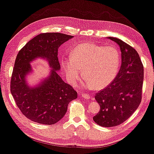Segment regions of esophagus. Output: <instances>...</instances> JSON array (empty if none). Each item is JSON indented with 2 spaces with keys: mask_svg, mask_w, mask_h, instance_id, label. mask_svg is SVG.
I'll return each instance as SVG.
<instances>
[{
  "mask_svg": "<svg viewBox=\"0 0 154 154\" xmlns=\"http://www.w3.org/2000/svg\"><path fill=\"white\" fill-rule=\"evenodd\" d=\"M80 96L82 98H85L86 100H88V99H91V96H90L89 94H82Z\"/></svg>",
  "mask_w": 154,
  "mask_h": 154,
  "instance_id": "34e87169",
  "label": "esophagus"
}]
</instances>
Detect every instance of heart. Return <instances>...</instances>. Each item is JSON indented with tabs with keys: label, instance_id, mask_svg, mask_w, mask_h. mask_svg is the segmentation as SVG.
<instances>
[{
	"label": "heart",
	"instance_id": "heart-1",
	"mask_svg": "<svg viewBox=\"0 0 154 154\" xmlns=\"http://www.w3.org/2000/svg\"><path fill=\"white\" fill-rule=\"evenodd\" d=\"M67 80L76 85L82 78L80 69L85 78L84 87L101 89L115 79L120 63V53L112 46H99L84 43L75 46L71 56L61 60Z\"/></svg>",
	"mask_w": 154,
	"mask_h": 154
}]
</instances>
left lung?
<instances>
[{
  "label": "left lung",
  "instance_id": "1",
  "mask_svg": "<svg viewBox=\"0 0 154 154\" xmlns=\"http://www.w3.org/2000/svg\"><path fill=\"white\" fill-rule=\"evenodd\" d=\"M108 38L120 47L122 64L112 83L95 96L101 108L93 120L105 128L122 124L134 113L141 103L144 80V67L137 51L118 38Z\"/></svg>",
  "mask_w": 154,
  "mask_h": 154
}]
</instances>
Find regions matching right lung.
<instances>
[{
  "label": "right lung",
  "mask_w": 154,
  "mask_h": 154,
  "mask_svg": "<svg viewBox=\"0 0 154 154\" xmlns=\"http://www.w3.org/2000/svg\"><path fill=\"white\" fill-rule=\"evenodd\" d=\"M73 36L62 33H44L30 40L19 51L16 58L10 84V91L22 114L32 121L53 125L66 113L69 102L77 93L58 75L60 69L58 48ZM41 58L51 67L48 77L30 86L27 76L32 72L30 63Z\"/></svg>",
  "instance_id": "right-lung-1"
}]
</instances>
